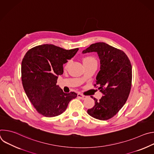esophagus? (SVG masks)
Listing matches in <instances>:
<instances>
[{
	"mask_svg": "<svg viewBox=\"0 0 154 154\" xmlns=\"http://www.w3.org/2000/svg\"><path fill=\"white\" fill-rule=\"evenodd\" d=\"M77 97H79L80 99H82V100H84V99H86V98H87V97H86V96H83V95H82V94H80V93H79V94H77Z\"/></svg>",
	"mask_w": 154,
	"mask_h": 154,
	"instance_id": "34e87169",
	"label": "esophagus"
}]
</instances>
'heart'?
<instances>
[{"label": "heart", "instance_id": "b5f03b06", "mask_svg": "<svg viewBox=\"0 0 154 154\" xmlns=\"http://www.w3.org/2000/svg\"><path fill=\"white\" fill-rule=\"evenodd\" d=\"M83 63H84L85 64H90V63H97V61H96V60L94 57H91V56H88V57H86L85 58H84ZM70 63H71V61L69 60L66 63L64 68L65 69L68 68V66H69V65L70 64Z\"/></svg>", "mask_w": 154, "mask_h": 154}]
</instances>
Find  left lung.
<instances>
[{"mask_svg":"<svg viewBox=\"0 0 154 154\" xmlns=\"http://www.w3.org/2000/svg\"><path fill=\"white\" fill-rule=\"evenodd\" d=\"M92 52L97 53L100 62V70L94 86L99 85V89L103 96L99 100L94 98L95 105L87 112L96 119L108 120L118 113L128 99L132 68L130 60L122 51L105 42L93 44L83 53Z\"/></svg>","mask_w":154,"mask_h":154,"instance_id":"1","label":"left lung"}]
</instances>
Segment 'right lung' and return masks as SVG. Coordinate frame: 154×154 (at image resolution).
Wrapping results in <instances>:
<instances>
[{"label":"right lung","mask_w":154,"mask_h":154,"mask_svg":"<svg viewBox=\"0 0 154 154\" xmlns=\"http://www.w3.org/2000/svg\"><path fill=\"white\" fill-rule=\"evenodd\" d=\"M79 48L66 50L53 45L35 46L26 54L21 64V79L24 91L36 110L46 117L63 113L77 94L65 93L57 85L63 73V64L71 60Z\"/></svg>","instance_id":"obj_1"}]
</instances>
